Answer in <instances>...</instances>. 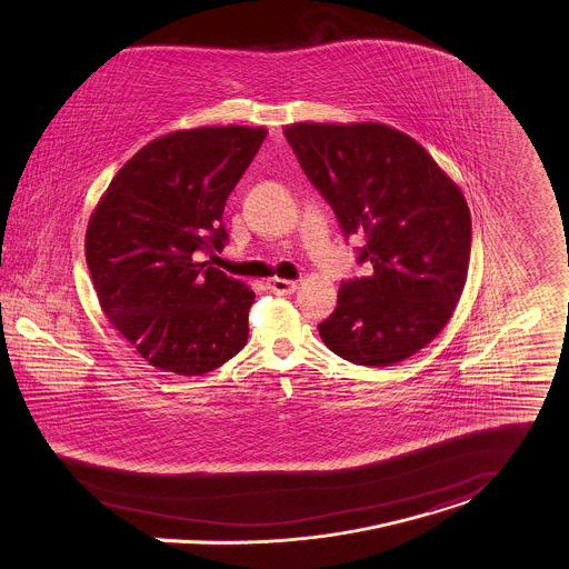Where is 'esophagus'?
<instances>
[{
	"instance_id": "esophagus-1",
	"label": "esophagus",
	"mask_w": 569,
	"mask_h": 569,
	"mask_svg": "<svg viewBox=\"0 0 569 569\" xmlns=\"http://www.w3.org/2000/svg\"><path fill=\"white\" fill-rule=\"evenodd\" d=\"M267 289L276 296H289L298 289V284L293 280H284V278H271V280H267Z\"/></svg>"
}]
</instances>
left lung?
<instances>
[{"mask_svg": "<svg viewBox=\"0 0 569 569\" xmlns=\"http://www.w3.org/2000/svg\"><path fill=\"white\" fill-rule=\"evenodd\" d=\"M284 137L367 276L343 280L319 328L337 357L387 367L413 357L466 287L471 217L461 189L409 134L382 123H296Z\"/></svg>", "mask_w": 569, "mask_h": 569, "instance_id": "8db88e82", "label": "left lung"}]
</instances>
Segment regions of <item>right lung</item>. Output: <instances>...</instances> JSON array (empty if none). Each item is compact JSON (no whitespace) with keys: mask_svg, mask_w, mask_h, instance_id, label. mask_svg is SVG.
I'll use <instances>...</instances> for the list:
<instances>
[{"mask_svg":"<svg viewBox=\"0 0 569 569\" xmlns=\"http://www.w3.org/2000/svg\"><path fill=\"white\" fill-rule=\"evenodd\" d=\"M264 137L246 126L160 137L119 169L89 221L100 307L156 369L202 376L248 343L254 291L198 257L226 248V200Z\"/></svg>","mask_w":569,"mask_h":569,"instance_id":"obj_1","label":"right lung"}]
</instances>
